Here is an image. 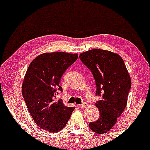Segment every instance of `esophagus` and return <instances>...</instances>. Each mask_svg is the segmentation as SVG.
Returning <instances> with one entry per match:
<instances>
[{
  "mask_svg": "<svg viewBox=\"0 0 150 150\" xmlns=\"http://www.w3.org/2000/svg\"><path fill=\"white\" fill-rule=\"evenodd\" d=\"M87 105H88V103H82L81 105H80V108H85L87 107Z\"/></svg>",
  "mask_w": 150,
  "mask_h": 150,
  "instance_id": "34e87169",
  "label": "esophagus"
}]
</instances>
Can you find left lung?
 <instances>
[{"mask_svg":"<svg viewBox=\"0 0 150 150\" xmlns=\"http://www.w3.org/2000/svg\"><path fill=\"white\" fill-rule=\"evenodd\" d=\"M80 59L93 74L95 94L102 97L95 103L100 117L89 127L94 132L104 134L112 128L126 108L130 77L122 58L110 51L93 49L80 54Z\"/></svg>","mask_w":150,"mask_h":150,"instance_id":"obj_1","label":"left lung"}]
</instances>
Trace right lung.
I'll list each match as a JSON object with an SVG mask.
<instances>
[{
  "instance_id": "right-lung-1",
  "label": "right lung",
  "mask_w": 150,
  "mask_h": 150,
  "mask_svg": "<svg viewBox=\"0 0 150 150\" xmlns=\"http://www.w3.org/2000/svg\"><path fill=\"white\" fill-rule=\"evenodd\" d=\"M78 57V54L63 52L43 53L28 68L22 85L23 97L33 120L44 130H61L75 109L65 106L61 99L55 98L57 92H62L60 86L62 75Z\"/></svg>"
}]
</instances>
